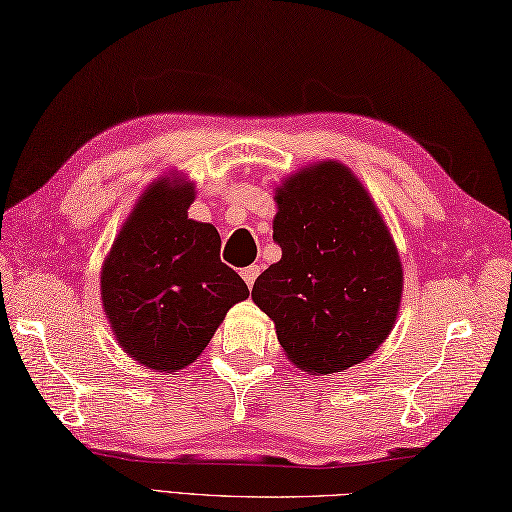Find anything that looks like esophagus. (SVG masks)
<instances>
[{"instance_id":"34e87169","label":"esophagus","mask_w":512,"mask_h":512,"mask_svg":"<svg viewBox=\"0 0 512 512\" xmlns=\"http://www.w3.org/2000/svg\"><path fill=\"white\" fill-rule=\"evenodd\" d=\"M259 268L257 264H253V266H246V268H242V279L246 281V286L248 288H253V284H255V279H257V275H259Z\"/></svg>"}]
</instances>
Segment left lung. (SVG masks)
<instances>
[{
	"label": "left lung",
	"instance_id": "1",
	"mask_svg": "<svg viewBox=\"0 0 512 512\" xmlns=\"http://www.w3.org/2000/svg\"><path fill=\"white\" fill-rule=\"evenodd\" d=\"M281 259L250 297L275 323L290 363L336 374L363 363L394 330L402 262L372 195L339 160H319L275 189Z\"/></svg>",
	"mask_w": 512,
	"mask_h": 512
}]
</instances>
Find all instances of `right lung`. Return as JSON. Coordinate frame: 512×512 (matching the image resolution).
Segmentation results:
<instances>
[{"label":"right lung","mask_w":512,"mask_h":512,"mask_svg":"<svg viewBox=\"0 0 512 512\" xmlns=\"http://www.w3.org/2000/svg\"><path fill=\"white\" fill-rule=\"evenodd\" d=\"M195 182L178 171L134 204L101 268V303L123 352L156 372L191 365L248 288L220 262V233L195 222Z\"/></svg>","instance_id":"obj_1"}]
</instances>
